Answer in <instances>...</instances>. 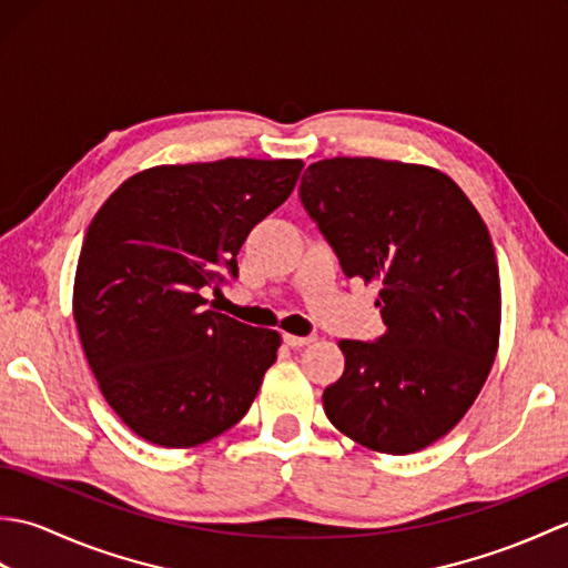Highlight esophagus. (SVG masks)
Returning a JSON list of instances; mask_svg holds the SVG:
<instances>
[{
    "label": "esophagus",
    "instance_id": "34e87169",
    "mask_svg": "<svg viewBox=\"0 0 568 568\" xmlns=\"http://www.w3.org/2000/svg\"><path fill=\"white\" fill-rule=\"evenodd\" d=\"M283 342L291 346V348H300V346H307L312 342V336H295V334H283Z\"/></svg>",
    "mask_w": 568,
    "mask_h": 568
}]
</instances>
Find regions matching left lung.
<instances>
[{
    "instance_id": "8db88e82",
    "label": "left lung",
    "mask_w": 568,
    "mask_h": 568,
    "mask_svg": "<svg viewBox=\"0 0 568 568\" xmlns=\"http://www.w3.org/2000/svg\"><path fill=\"white\" fill-rule=\"evenodd\" d=\"M300 200L342 271L378 283L385 334L342 339V378L324 388L332 425L381 454H415L474 405L498 354L500 275L486 222L437 168L327 159Z\"/></svg>"
}]
</instances>
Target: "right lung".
<instances>
[{
	"label": "right lung",
	"mask_w": 568,
	"mask_h": 568,
	"mask_svg": "<svg viewBox=\"0 0 568 568\" xmlns=\"http://www.w3.org/2000/svg\"><path fill=\"white\" fill-rule=\"evenodd\" d=\"M303 161L155 165L84 234L72 317L104 400L141 439L187 449L248 413L281 334L207 310L248 232L291 197Z\"/></svg>",
	"instance_id": "add662e5"
}]
</instances>
